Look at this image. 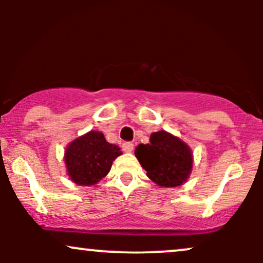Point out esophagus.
Wrapping results in <instances>:
<instances>
[{"instance_id":"1","label":"esophagus","mask_w":263,"mask_h":263,"mask_svg":"<svg viewBox=\"0 0 263 263\" xmlns=\"http://www.w3.org/2000/svg\"><path fill=\"white\" fill-rule=\"evenodd\" d=\"M122 149L125 151V152H132V151H134V143H132V142H123Z\"/></svg>"}]
</instances>
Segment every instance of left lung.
<instances>
[{
    "instance_id": "obj_1",
    "label": "left lung",
    "mask_w": 263,
    "mask_h": 263,
    "mask_svg": "<svg viewBox=\"0 0 263 263\" xmlns=\"http://www.w3.org/2000/svg\"><path fill=\"white\" fill-rule=\"evenodd\" d=\"M135 155L147 177L161 186H179L193 167L190 148L178 137L165 131L151 135L149 143L138 144Z\"/></svg>"
}]
</instances>
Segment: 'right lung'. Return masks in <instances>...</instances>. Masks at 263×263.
<instances>
[{"mask_svg":"<svg viewBox=\"0 0 263 263\" xmlns=\"http://www.w3.org/2000/svg\"><path fill=\"white\" fill-rule=\"evenodd\" d=\"M121 153L120 147L108 143L101 132L90 131L65 149L69 177L79 185H93L110 172L112 162Z\"/></svg>","mask_w":263,"mask_h":263,"instance_id":"obj_1","label":"right lung"}]
</instances>
